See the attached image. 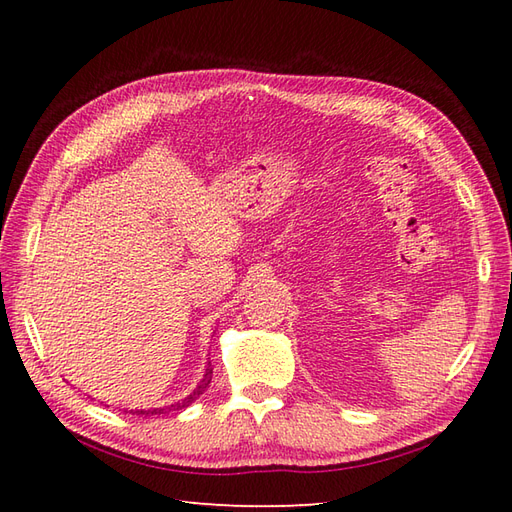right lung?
I'll return each instance as SVG.
<instances>
[{
  "mask_svg": "<svg viewBox=\"0 0 512 512\" xmlns=\"http://www.w3.org/2000/svg\"><path fill=\"white\" fill-rule=\"evenodd\" d=\"M211 376H213V367H211V363H209V367H207V371H205V376H203V380H200V384L196 386V389L185 397V399H181V401H177V404H170V406H164V408H153V410H136V414H164V412H170V410H181V408H188L192 401H196L200 395L205 393V389L209 386V382H211Z\"/></svg>",
  "mask_w": 512,
  "mask_h": 512,
  "instance_id": "1",
  "label": "right lung"
}]
</instances>
